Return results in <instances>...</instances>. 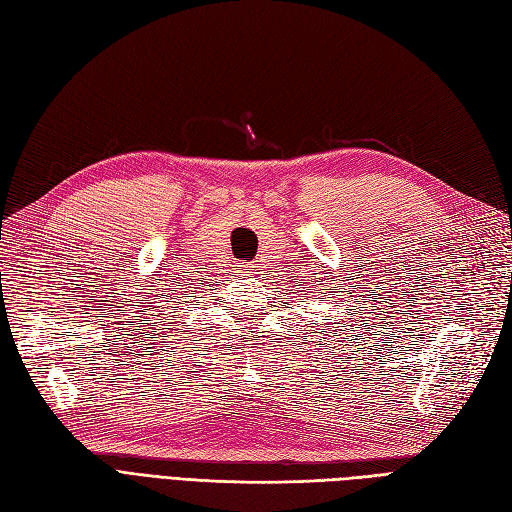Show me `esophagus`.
<instances>
[{
    "mask_svg": "<svg viewBox=\"0 0 512 512\" xmlns=\"http://www.w3.org/2000/svg\"><path fill=\"white\" fill-rule=\"evenodd\" d=\"M255 266L253 264H244V270H253Z\"/></svg>",
    "mask_w": 512,
    "mask_h": 512,
    "instance_id": "34e87169",
    "label": "esophagus"
}]
</instances>
